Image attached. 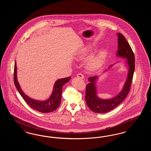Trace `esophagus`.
Masks as SVG:
<instances>
[{
	"instance_id": "esophagus-1",
	"label": "esophagus",
	"mask_w": 151,
	"mask_h": 151,
	"mask_svg": "<svg viewBox=\"0 0 151 151\" xmlns=\"http://www.w3.org/2000/svg\"><path fill=\"white\" fill-rule=\"evenodd\" d=\"M77 76L79 78H80V79H84V76L82 74V73H78V75H77Z\"/></svg>"
}]
</instances>
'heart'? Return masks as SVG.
Wrapping results in <instances>:
<instances>
[{"label": "heart", "instance_id": "heart-1", "mask_svg": "<svg viewBox=\"0 0 151 151\" xmlns=\"http://www.w3.org/2000/svg\"><path fill=\"white\" fill-rule=\"evenodd\" d=\"M89 52L86 50H84L80 53L78 58L79 59H86L88 57ZM105 57V52L102 51L99 55L91 58L88 62V65L92 71H96L100 68L104 64V59Z\"/></svg>", "mask_w": 151, "mask_h": 151}]
</instances>
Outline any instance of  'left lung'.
Wrapping results in <instances>:
<instances>
[{
	"mask_svg": "<svg viewBox=\"0 0 151 151\" xmlns=\"http://www.w3.org/2000/svg\"><path fill=\"white\" fill-rule=\"evenodd\" d=\"M116 35L118 37V45L116 55L127 59L125 61L129 68L127 79L122 91L116 96L111 99H102L97 96L96 81L99 76H94L93 77L89 78L88 81H89V83L86 86L85 99L89 108L92 111L97 113H107L121 104L129 92L133 78L134 72L135 71V57L134 52L125 37L121 33H118ZM113 65H110L109 67L108 70H106L104 72L108 71Z\"/></svg>",
	"mask_w": 151,
	"mask_h": 151,
	"instance_id": "1",
	"label": "left lung"
}]
</instances>
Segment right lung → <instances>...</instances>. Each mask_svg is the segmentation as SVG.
<instances>
[{
  "mask_svg": "<svg viewBox=\"0 0 151 151\" xmlns=\"http://www.w3.org/2000/svg\"><path fill=\"white\" fill-rule=\"evenodd\" d=\"M71 79L70 77L57 80L53 87L52 92L50 97L45 101H40L34 100L30 98L23 92L22 88L18 83L17 79V67L16 63H14V83L19 93L22 96L23 99L29 105V106L35 110L40 112L46 113L54 111L57 109L61 102L62 87L66 83L69 81Z\"/></svg>",
  "mask_w": 151,
  "mask_h": 151,
  "instance_id": "obj_1",
  "label": "right lung"
}]
</instances>
